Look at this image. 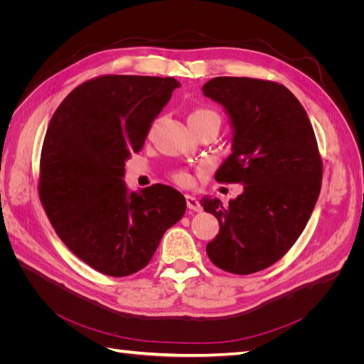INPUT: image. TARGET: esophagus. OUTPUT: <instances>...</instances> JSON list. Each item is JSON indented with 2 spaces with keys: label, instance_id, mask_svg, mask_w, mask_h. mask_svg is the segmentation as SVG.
Returning a JSON list of instances; mask_svg holds the SVG:
<instances>
[{
  "label": "esophagus",
  "instance_id": "34e87169",
  "mask_svg": "<svg viewBox=\"0 0 364 364\" xmlns=\"http://www.w3.org/2000/svg\"><path fill=\"white\" fill-rule=\"evenodd\" d=\"M185 199H186V206H188V208L191 209V211H196V213H200V211H202V205H200L199 199H197L196 196L186 194Z\"/></svg>",
  "mask_w": 364,
  "mask_h": 364
}]
</instances>
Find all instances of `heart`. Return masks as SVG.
<instances>
[{"instance_id": "1", "label": "heart", "mask_w": 364, "mask_h": 364, "mask_svg": "<svg viewBox=\"0 0 364 364\" xmlns=\"http://www.w3.org/2000/svg\"><path fill=\"white\" fill-rule=\"evenodd\" d=\"M209 118H215V119H220L218 115L211 111V109H206V107H199L196 109V111L191 112L188 121H197V119H209ZM174 181L179 182L182 185H188L191 183V176L186 173V171H178L174 174Z\"/></svg>"}]
</instances>
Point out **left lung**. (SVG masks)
<instances>
[{
    "label": "left lung",
    "instance_id": "obj_1",
    "mask_svg": "<svg viewBox=\"0 0 364 364\" xmlns=\"http://www.w3.org/2000/svg\"><path fill=\"white\" fill-rule=\"evenodd\" d=\"M202 91L225 107L232 127V153L215 179L245 185L228 205L208 196L200 200L220 225L206 253L222 270L255 273L289 252L313 213L322 183L314 130L304 106L279 83L215 77Z\"/></svg>",
    "mask_w": 364,
    "mask_h": 364
}]
</instances>
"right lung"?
<instances>
[{
	"instance_id": "right-lung-1",
	"label": "right lung",
	"mask_w": 364,
	"mask_h": 364,
	"mask_svg": "<svg viewBox=\"0 0 364 364\" xmlns=\"http://www.w3.org/2000/svg\"><path fill=\"white\" fill-rule=\"evenodd\" d=\"M179 86L173 77H97L70 92L48 124L42 206L74 255L109 277L144 269L185 214V197L171 186L129 191L123 181L126 161Z\"/></svg>"
}]
</instances>
